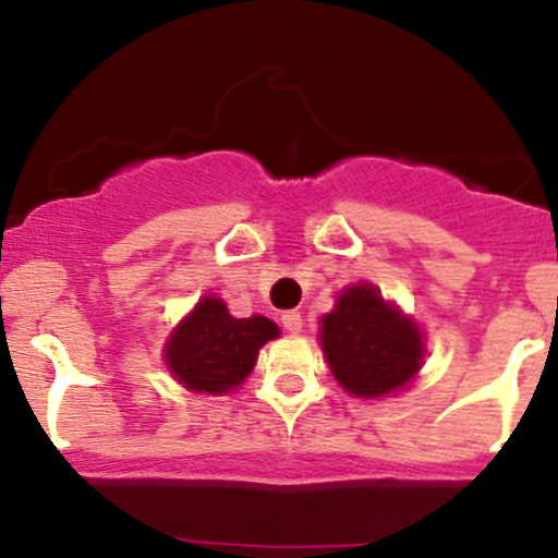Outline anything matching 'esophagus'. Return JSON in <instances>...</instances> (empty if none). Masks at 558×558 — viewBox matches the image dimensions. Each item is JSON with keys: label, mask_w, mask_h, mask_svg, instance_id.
<instances>
[{"label": "esophagus", "mask_w": 558, "mask_h": 558, "mask_svg": "<svg viewBox=\"0 0 558 558\" xmlns=\"http://www.w3.org/2000/svg\"><path fill=\"white\" fill-rule=\"evenodd\" d=\"M280 319H283V328L288 332H301V328H304V319H301L299 312H286Z\"/></svg>", "instance_id": "1"}]
</instances>
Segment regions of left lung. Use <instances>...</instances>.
<instances>
[{
    "mask_svg": "<svg viewBox=\"0 0 558 558\" xmlns=\"http://www.w3.org/2000/svg\"><path fill=\"white\" fill-rule=\"evenodd\" d=\"M319 338L336 380L362 399L407 386L422 362L417 328L390 310L373 286L349 288L323 317Z\"/></svg>",
    "mask_w": 558,
    "mask_h": 558,
    "instance_id": "8db88e82",
    "label": "left lung"
}]
</instances>
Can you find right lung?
I'll use <instances>...</instances> for the list:
<instances>
[{"instance_id":"add662e5","label":"right lung","mask_w":558,"mask_h":558,"mask_svg":"<svg viewBox=\"0 0 558 558\" xmlns=\"http://www.w3.org/2000/svg\"><path fill=\"white\" fill-rule=\"evenodd\" d=\"M275 336L278 325L267 317L235 319L220 299H204L170 338L165 356L185 388L220 396L246 380L259 349Z\"/></svg>"}]
</instances>
